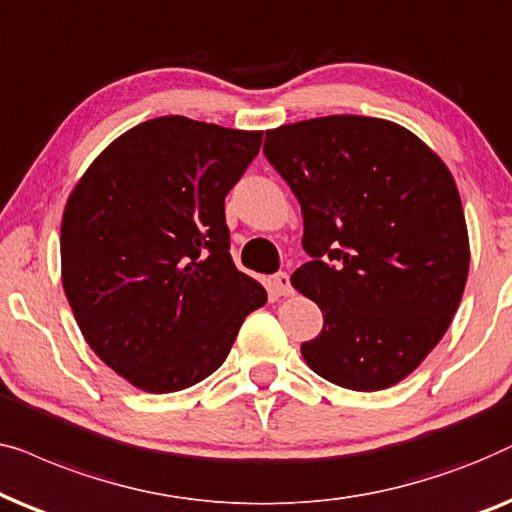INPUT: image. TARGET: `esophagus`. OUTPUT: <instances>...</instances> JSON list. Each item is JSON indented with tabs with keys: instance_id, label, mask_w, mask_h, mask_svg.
I'll return each instance as SVG.
<instances>
[{
	"instance_id": "34e87169",
	"label": "esophagus",
	"mask_w": 512,
	"mask_h": 512,
	"mask_svg": "<svg viewBox=\"0 0 512 512\" xmlns=\"http://www.w3.org/2000/svg\"><path fill=\"white\" fill-rule=\"evenodd\" d=\"M271 292L278 297H285V295H292V285H290V276L285 274V271H278V274L271 276Z\"/></svg>"
}]
</instances>
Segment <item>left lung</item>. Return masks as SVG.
Here are the masks:
<instances>
[{
  "label": "left lung",
  "mask_w": 512,
  "mask_h": 512,
  "mask_svg": "<svg viewBox=\"0 0 512 512\" xmlns=\"http://www.w3.org/2000/svg\"><path fill=\"white\" fill-rule=\"evenodd\" d=\"M264 156L302 206L311 262L290 281L323 311L306 365L351 391L403 381L466 288L468 229L449 168L407 128L356 114L267 131Z\"/></svg>",
  "instance_id": "left-lung-1"
}]
</instances>
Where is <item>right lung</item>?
<instances>
[{"mask_svg":"<svg viewBox=\"0 0 512 512\" xmlns=\"http://www.w3.org/2000/svg\"><path fill=\"white\" fill-rule=\"evenodd\" d=\"M262 145L187 117L131 128L72 189L63 288L102 363L147 393L210 377L267 290L229 255L224 196Z\"/></svg>","mask_w":512,"mask_h":512,"instance_id":"1","label":"right lung"}]
</instances>
